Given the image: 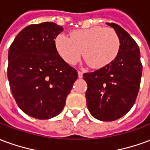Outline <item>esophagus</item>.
Instances as JSON below:
<instances>
[{"instance_id": "esophagus-1", "label": "esophagus", "mask_w": 150, "mask_h": 150, "mask_svg": "<svg viewBox=\"0 0 150 150\" xmlns=\"http://www.w3.org/2000/svg\"><path fill=\"white\" fill-rule=\"evenodd\" d=\"M78 76L79 79L83 78V72L80 71H78Z\"/></svg>"}]
</instances>
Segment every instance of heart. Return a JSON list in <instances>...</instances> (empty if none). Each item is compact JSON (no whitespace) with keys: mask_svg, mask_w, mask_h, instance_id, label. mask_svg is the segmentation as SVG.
Masks as SVG:
<instances>
[{"mask_svg":"<svg viewBox=\"0 0 150 150\" xmlns=\"http://www.w3.org/2000/svg\"><path fill=\"white\" fill-rule=\"evenodd\" d=\"M54 42L59 55L68 64L75 65L83 50L86 62L96 69L110 64L120 49V39L116 30L101 26L72 31L70 38L59 34Z\"/></svg>","mask_w":150,"mask_h":150,"instance_id":"obj_1","label":"heart"}]
</instances>
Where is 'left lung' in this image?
Returning a JSON list of instances; mask_svg holds the SVG:
<instances>
[{"instance_id":"8db88e82","label":"left lung","mask_w":150,"mask_h":150,"mask_svg":"<svg viewBox=\"0 0 150 150\" xmlns=\"http://www.w3.org/2000/svg\"><path fill=\"white\" fill-rule=\"evenodd\" d=\"M118 34L120 49L116 59L102 68L83 74L88 84L87 106L91 115L102 121L125 116L135 103L142 74L140 49L119 25L107 23Z\"/></svg>"}]
</instances>
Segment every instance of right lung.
I'll list each match as a JSON object with an SVG mask.
<instances>
[{"instance_id": "1", "label": "right lung", "mask_w": 150, "mask_h": 150, "mask_svg": "<svg viewBox=\"0 0 150 150\" xmlns=\"http://www.w3.org/2000/svg\"><path fill=\"white\" fill-rule=\"evenodd\" d=\"M62 26L54 22L28 25L8 50V79L16 103L36 119L56 116L78 78L77 71L59 55L54 39Z\"/></svg>"}]
</instances>
